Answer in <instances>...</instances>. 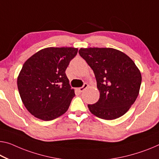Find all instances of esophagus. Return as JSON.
<instances>
[{"label":"esophagus","instance_id":"1","mask_svg":"<svg viewBox=\"0 0 159 159\" xmlns=\"http://www.w3.org/2000/svg\"><path fill=\"white\" fill-rule=\"evenodd\" d=\"M87 87H88V84H86V83H85V84H84V85H83V86H82V87L78 88L77 90H78V91H79L80 92H82L83 91H84V89H87Z\"/></svg>","mask_w":159,"mask_h":159}]
</instances>
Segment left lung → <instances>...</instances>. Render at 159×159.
I'll return each instance as SVG.
<instances>
[{"mask_svg":"<svg viewBox=\"0 0 159 159\" xmlns=\"http://www.w3.org/2000/svg\"><path fill=\"white\" fill-rule=\"evenodd\" d=\"M79 53L93 70L100 94L98 102L88 104L89 111L106 120L123 116L140 89L141 75L135 63L114 48H81Z\"/></svg>","mask_w":159,"mask_h":159,"instance_id":"1","label":"left lung"}]
</instances>
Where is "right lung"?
<instances>
[{
  "instance_id": "add662e5",
  "label": "right lung",
  "mask_w": 159,
  "mask_h": 159,
  "mask_svg": "<svg viewBox=\"0 0 159 159\" xmlns=\"http://www.w3.org/2000/svg\"><path fill=\"white\" fill-rule=\"evenodd\" d=\"M77 52L75 48H47L25 61L17 84L22 102L32 115L50 121L67 111L75 94L65 70Z\"/></svg>"
}]
</instances>
